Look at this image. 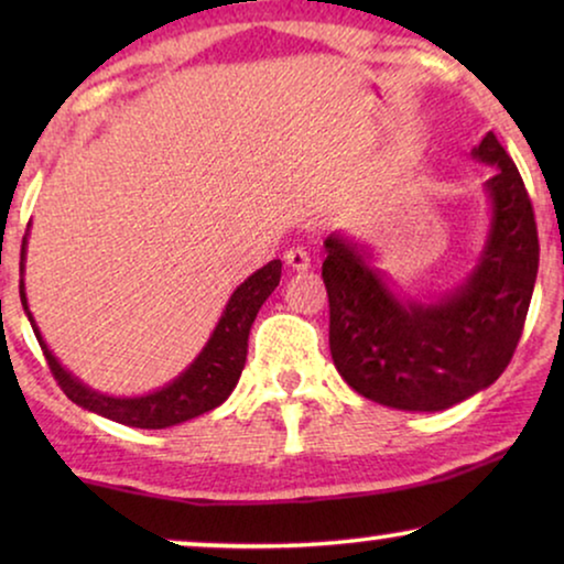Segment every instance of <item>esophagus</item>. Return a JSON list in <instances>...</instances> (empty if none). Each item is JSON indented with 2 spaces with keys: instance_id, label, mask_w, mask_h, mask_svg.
I'll return each mask as SVG.
<instances>
[{
  "instance_id": "obj_1",
  "label": "esophagus",
  "mask_w": 564,
  "mask_h": 564,
  "mask_svg": "<svg viewBox=\"0 0 564 564\" xmlns=\"http://www.w3.org/2000/svg\"><path fill=\"white\" fill-rule=\"evenodd\" d=\"M284 264H288L292 272H305L307 267H311V257H307L305 249H290L284 251Z\"/></svg>"
}]
</instances>
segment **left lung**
<instances>
[{
    "instance_id": "left-lung-1",
    "label": "left lung",
    "mask_w": 564,
    "mask_h": 564,
    "mask_svg": "<svg viewBox=\"0 0 564 564\" xmlns=\"http://www.w3.org/2000/svg\"><path fill=\"white\" fill-rule=\"evenodd\" d=\"M473 159L496 172L482 184L488 230L457 288L403 297L365 241L341 230L323 241L330 357L351 390L395 411H446L490 388L527 321L539 269L534 210L496 135L485 133Z\"/></svg>"
}]
</instances>
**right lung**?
Wrapping results in <instances>:
<instances>
[{
  "instance_id": "1",
  "label": "right lung",
  "mask_w": 564,
  "mask_h": 564,
  "mask_svg": "<svg viewBox=\"0 0 564 564\" xmlns=\"http://www.w3.org/2000/svg\"><path fill=\"white\" fill-rule=\"evenodd\" d=\"M28 234L22 238V253H20V300L22 311H25L30 326H33L37 344L48 359V367L53 377H56L61 390L66 392V398L76 403L84 411L102 415L122 426L133 429H169L180 426V423L197 419L220 403H226L230 392L238 384V377L243 372L246 365V351H249V334L253 321H257L259 307L267 303V297L272 295L280 284L282 276V261L272 259L269 264L257 269L251 276L238 284L234 295L228 297L226 307H223L218 323H215L210 338H207L203 349L172 382H166L164 388H156L143 395H107V392L91 390L89 384H84L79 377L68 372L61 365L56 354L48 349L45 338L37 328V323L30 313L28 305V292H25V259H28Z\"/></svg>"
}]
</instances>
